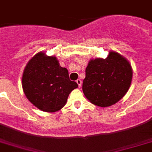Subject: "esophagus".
I'll list each match as a JSON object with an SVG mask.
<instances>
[{"mask_svg":"<svg viewBox=\"0 0 152 152\" xmlns=\"http://www.w3.org/2000/svg\"><path fill=\"white\" fill-rule=\"evenodd\" d=\"M76 82H77V85H78L79 88H81V84H82V82H81V80H80V79H77V81H76Z\"/></svg>","mask_w":152,"mask_h":152,"instance_id":"34e87169","label":"esophagus"}]
</instances>
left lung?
Instances as JSON below:
<instances>
[{"label": "left lung", "instance_id": "8db88e82", "mask_svg": "<svg viewBox=\"0 0 152 152\" xmlns=\"http://www.w3.org/2000/svg\"><path fill=\"white\" fill-rule=\"evenodd\" d=\"M132 80L130 63L122 55L110 51L105 58L91 59L85 70L83 93L93 104L109 107L128 92Z\"/></svg>", "mask_w": 152, "mask_h": 152}]
</instances>
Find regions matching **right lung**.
I'll list each match as a JSON object with an SVG mask.
<instances>
[{"instance_id": "1", "label": "right lung", "mask_w": 152, "mask_h": 152, "mask_svg": "<svg viewBox=\"0 0 152 152\" xmlns=\"http://www.w3.org/2000/svg\"><path fill=\"white\" fill-rule=\"evenodd\" d=\"M78 85L69 79L68 71L57 58L45 53L35 54L27 64L22 76L26 97L38 109L55 112L65 105L68 95Z\"/></svg>"}]
</instances>
